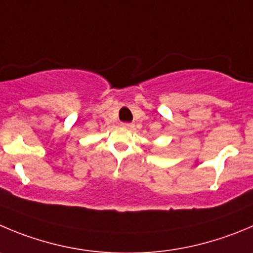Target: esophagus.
<instances>
[{
    "instance_id": "34e87169",
    "label": "esophagus",
    "mask_w": 253,
    "mask_h": 253,
    "mask_svg": "<svg viewBox=\"0 0 253 253\" xmlns=\"http://www.w3.org/2000/svg\"><path fill=\"white\" fill-rule=\"evenodd\" d=\"M123 126H126V128H133V124L131 123H123Z\"/></svg>"
}]
</instances>
